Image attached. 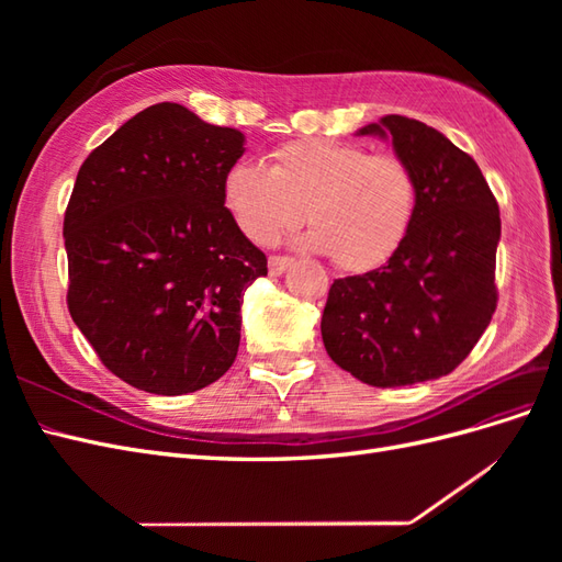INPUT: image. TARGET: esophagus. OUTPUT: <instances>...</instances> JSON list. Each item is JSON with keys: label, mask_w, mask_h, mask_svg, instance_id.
<instances>
[{"label": "esophagus", "mask_w": 562, "mask_h": 562, "mask_svg": "<svg viewBox=\"0 0 562 562\" xmlns=\"http://www.w3.org/2000/svg\"><path fill=\"white\" fill-rule=\"evenodd\" d=\"M293 265V258H288V255H271L269 258V274H283V271Z\"/></svg>", "instance_id": "obj_1"}]
</instances>
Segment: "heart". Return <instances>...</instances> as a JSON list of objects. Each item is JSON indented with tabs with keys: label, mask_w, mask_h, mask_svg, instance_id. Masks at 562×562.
Here are the masks:
<instances>
[{
	"label": "heart",
	"mask_w": 562,
	"mask_h": 562,
	"mask_svg": "<svg viewBox=\"0 0 562 562\" xmlns=\"http://www.w3.org/2000/svg\"><path fill=\"white\" fill-rule=\"evenodd\" d=\"M225 206L250 241L267 246L307 213L302 244L330 252L345 271L384 265L405 241L417 213V178L394 155L359 145L293 140L269 166L239 161L223 180Z\"/></svg>",
	"instance_id": "1"
}]
</instances>
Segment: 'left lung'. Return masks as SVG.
Returning <instances> with one entry per match:
<instances>
[{
    "label": "left lung",
    "mask_w": 562,
    "mask_h": 562,
    "mask_svg": "<svg viewBox=\"0 0 562 562\" xmlns=\"http://www.w3.org/2000/svg\"><path fill=\"white\" fill-rule=\"evenodd\" d=\"M359 135L391 138L417 178V213L386 265L330 285L323 345L370 386L438 380L467 359L497 310V199L479 164L417 119L386 114Z\"/></svg>",
    "instance_id": "8db88e82"
}]
</instances>
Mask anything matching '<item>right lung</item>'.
Returning a JSON list of instances; mask_svg holds the SVG:
<instances>
[{
  "label": "right lung",
  "instance_id": "1",
  "mask_svg": "<svg viewBox=\"0 0 562 562\" xmlns=\"http://www.w3.org/2000/svg\"><path fill=\"white\" fill-rule=\"evenodd\" d=\"M241 131L178 103L135 114L81 164L67 203V310L126 384L180 396L220 380L241 339L244 291L267 274L225 206Z\"/></svg>",
  "mask_w": 562,
  "mask_h": 562
}]
</instances>
